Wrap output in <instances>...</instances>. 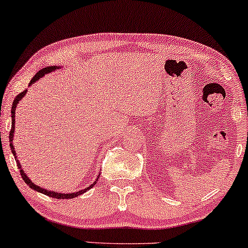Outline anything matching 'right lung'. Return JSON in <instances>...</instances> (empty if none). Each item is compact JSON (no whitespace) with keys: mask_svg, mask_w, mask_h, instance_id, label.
<instances>
[{"mask_svg":"<svg viewBox=\"0 0 248 248\" xmlns=\"http://www.w3.org/2000/svg\"><path fill=\"white\" fill-rule=\"evenodd\" d=\"M56 69H59V67H56V66H47V67H44L43 70L38 71V72H37V73L35 74V77H33L32 79L30 80L29 86H31V84H32L33 82H36V81H38V80H39V78L44 77V76H45V74L49 73V72H52V71L56 70ZM26 93H27V90L22 91V93H20L18 94V96H16V97L15 98V100H13V103H12V108H11L12 126H11V131H10V147H11L12 154H13V155H15V158H16V166H18V168L20 169V174H21V177H22V179H23V181H25L26 184L28 185L30 188L35 189V191H37V192H40V193H43V194L48 195V196H50V198H54V199H73V198H77V196H79V195H81V194H83V193H86V192L88 191V189L93 188V186L96 185V183H97V182H94L93 184H91V185L89 186V187L84 188V189H82V191H79V192H76V193H70V194H62V193H57V192H53V191L50 192V191H48V189L42 188V187H39V186L35 185L31 181H30V179H29L28 177H27V175L25 174V172H23V170L21 169V166H20V162H19V160H18V158H16V152L15 151V148H13V145H12V138H13V133H15V115H16V105L19 104V101L21 100V98H22L23 96H25Z\"/></svg>","mask_w":248,"mask_h":248,"instance_id":"add662e5","label":"right lung"}]
</instances>
